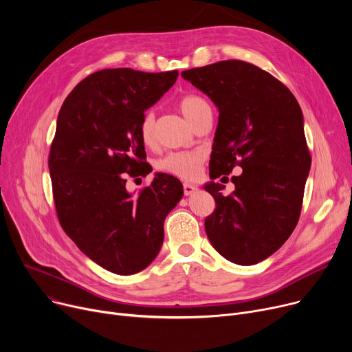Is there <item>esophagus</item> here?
I'll return each mask as SVG.
<instances>
[{"mask_svg": "<svg viewBox=\"0 0 352 352\" xmlns=\"http://www.w3.org/2000/svg\"><path fill=\"white\" fill-rule=\"evenodd\" d=\"M182 188H184V195H192L198 190L194 184H190V182H184Z\"/></svg>", "mask_w": 352, "mask_h": 352, "instance_id": "34e87169", "label": "esophagus"}]
</instances>
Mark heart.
<instances>
[{"label": "heart", "mask_w": 352, "mask_h": 352, "mask_svg": "<svg viewBox=\"0 0 352 352\" xmlns=\"http://www.w3.org/2000/svg\"><path fill=\"white\" fill-rule=\"evenodd\" d=\"M178 107L184 117L191 124H194L207 111H211L208 102L197 94L182 96L178 101ZM154 114L151 111H146L138 126L140 138L146 146L154 144ZM202 161H204V154L201 151H174L162 157L157 162V168L161 173L178 177L181 179H191L197 175Z\"/></svg>", "instance_id": "1"}]
</instances>
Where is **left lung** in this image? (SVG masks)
Wrapping results in <instances>:
<instances>
[{
	"instance_id": "1",
	"label": "left lung",
	"mask_w": 352,
	"mask_h": 352,
	"mask_svg": "<svg viewBox=\"0 0 352 352\" xmlns=\"http://www.w3.org/2000/svg\"><path fill=\"white\" fill-rule=\"evenodd\" d=\"M181 76L219 111L211 179L243 168L227 197L221 184H206L215 199L207 236L234 264L261 263L287 241L302 208L311 155L300 104L281 81L245 61H219Z\"/></svg>"
}]
</instances>
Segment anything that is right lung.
Returning a JSON list of instances; mask_svg holds the SVG:
<instances>
[{
  "label": "right lung",
  "mask_w": 352,
  "mask_h": 352,
  "mask_svg": "<svg viewBox=\"0 0 352 352\" xmlns=\"http://www.w3.org/2000/svg\"><path fill=\"white\" fill-rule=\"evenodd\" d=\"M177 77V69H101L76 85L58 113L48 166L60 224L88 258L118 275L154 261L164 219L184 194L182 184L162 173L137 195L125 188L126 177L153 171L140 121Z\"/></svg>",
  "instance_id": "add662e5"
}]
</instances>
